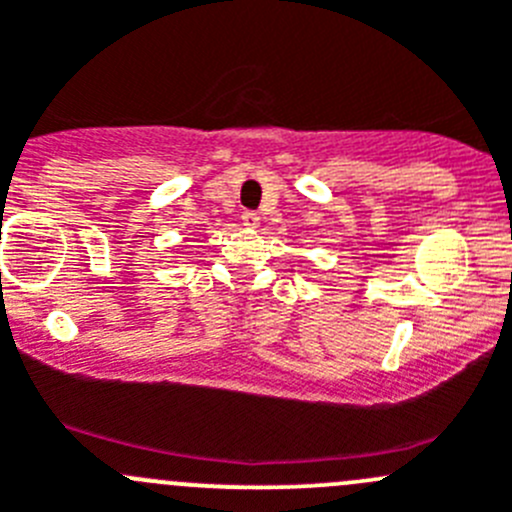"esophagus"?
Listing matches in <instances>:
<instances>
[{
    "instance_id": "34e87169",
    "label": "esophagus",
    "mask_w": 512,
    "mask_h": 512,
    "mask_svg": "<svg viewBox=\"0 0 512 512\" xmlns=\"http://www.w3.org/2000/svg\"><path fill=\"white\" fill-rule=\"evenodd\" d=\"M241 221H243V226H246V228H256L261 223V218H259V213H256V211H243Z\"/></svg>"
}]
</instances>
